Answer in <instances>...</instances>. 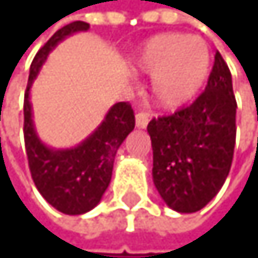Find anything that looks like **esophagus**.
Masks as SVG:
<instances>
[{
    "label": "esophagus",
    "instance_id": "obj_1",
    "mask_svg": "<svg viewBox=\"0 0 258 258\" xmlns=\"http://www.w3.org/2000/svg\"><path fill=\"white\" fill-rule=\"evenodd\" d=\"M149 121H150V116L147 114V113L140 111V113L136 114V126H137L139 129H145V127H147V124H149Z\"/></svg>",
    "mask_w": 258,
    "mask_h": 258
}]
</instances>
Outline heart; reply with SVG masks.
I'll list each match as a JSON object with an SVG mask.
<instances>
[{
    "mask_svg": "<svg viewBox=\"0 0 258 258\" xmlns=\"http://www.w3.org/2000/svg\"><path fill=\"white\" fill-rule=\"evenodd\" d=\"M134 68L152 77L153 101L163 109H179L194 101L212 71V53L200 37L161 33L137 51Z\"/></svg>",
    "mask_w": 258,
    "mask_h": 258,
    "instance_id": "heart-1",
    "label": "heart"
}]
</instances>
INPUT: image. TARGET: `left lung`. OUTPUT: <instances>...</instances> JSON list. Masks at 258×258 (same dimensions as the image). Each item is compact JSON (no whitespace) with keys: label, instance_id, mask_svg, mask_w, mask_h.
<instances>
[{"label":"left lung","instance_id":"obj_1","mask_svg":"<svg viewBox=\"0 0 258 258\" xmlns=\"http://www.w3.org/2000/svg\"><path fill=\"white\" fill-rule=\"evenodd\" d=\"M236 108L231 73L217 51L202 95L149 122L153 184L171 210H202L225 184L236 144Z\"/></svg>","mask_w":258,"mask_h":258}]
</instances>
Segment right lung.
I'll use <instances>...</instances> for the list:
<instances>
[{
	"instance_id": "1",
	"label": "right lung",
	"mask_w": 258,
	"mask_h": 258,
	"mask_svg": "<svg viewBox=\"0 0 258 258\" xmlns=\"http://www.w3.org/2000/svg\"><path fill=\"white\" fill-rule=\"evenodd\" d=\"M89 29L87 22H71L40 48L32 61L24 97V139L32 179L46 202L64 215H84L100 204L111 181L116 152L136 126L131 105L119 101L108 109L89 137L71 149H54L41 142L37 134L30 103L32 85L58 43Z\"/></svg>"
}]
</instances>
